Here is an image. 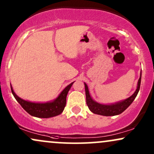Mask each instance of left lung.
Listing matches in <instances>:
<instances>
[{
    "label": "left lung",
    "mask_w": 154,
    "mask_h": 154,
    "mask_svg": "<svg viewBox=\"0 0 154 154\" xmlns=\"http://www.w3.org/2000/svg\"><path fill=\"white\" fill-rule=\"evenodd\" d=\"M140 81H141V72H140V75L138 82V86H137V88L134 94L131 96L129 98L112 104H99V103L93 100V99L90 96L89 91H88V86L86 85V83H84L86 104H87L88 109L91 110V112L93 113L97 114V115H103V116H115V115H120V114L123 112L125 110L127 109L128 106L132 104V102L134 101L137 94H138L139 89H140Z\"/></svg>",
    "instance_id": "left-lung-1"
}]
</instances>
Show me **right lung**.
Returning a JSON list of instances; mask_svg holds the SVG:
<instances>
[{"label":"right lung","instance_id":"obj_1","mask_svg":"<svg viewBox=\"0 0 154 154\" xmlns=\"http://www.w3.org/2000/svg\"><path fill=\"white\" fill-rule=\"evenodd\" d=\"M74 82L67 86L63 91L52 102L45 103H35L23 100L18 97L13 90L11 85V92L18 102L21 104L23 109L32 116L39 118H49L59 115L63 112L66 104V97Z\"/></svg>","mask_w":154,"mask_h":154}]
</instances>
